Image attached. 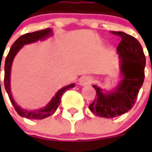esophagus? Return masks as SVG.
Wrapping results in <instances>:
<instances>
[{
	"label": "esophagus",
	"mask_w": 152,
	"mask_h": 152,
	"mask_svg": "<svg viewBox=\"0 0 152 152\" xmlns=\"http://www.w3.org/2000/svg\"><path fill=\"white\" fill-rule=\"evenodd\" d=\"M93 80H94V79H93L91 76H83L82 78L80 80V86H88V85L92 84Z\"/></svg>",
	"instance_id": "34e87169"
}]
</instances>
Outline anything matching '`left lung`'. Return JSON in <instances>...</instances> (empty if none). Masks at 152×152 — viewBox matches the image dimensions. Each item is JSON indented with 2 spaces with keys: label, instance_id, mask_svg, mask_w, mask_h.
<instances>
[{
  "label": "left lung",
  "instance_id": "obj_1",
  "mask_svg": "<svg viewBox=\"0 0 152 152\" xmlns=\"http://www.w3.org/2000/svg\"><path fill=\"white\" fill-rule=\"evenodd\" d=\"M112 33L121 37L117 51L124 79L117 89L110 94H103L99 87L94 85L97 96L89 107L96 115L104 118L116 117L131 110L145 78L146 57L139 41L122 31H112Z\"/></svg>",
  "mask_w": 152,
  "mask_h": 152
}]
</instances>
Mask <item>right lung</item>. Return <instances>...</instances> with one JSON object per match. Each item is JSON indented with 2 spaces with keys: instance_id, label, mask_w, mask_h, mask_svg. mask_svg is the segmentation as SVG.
Segmentation results:
<instances>
[{
  "instance_id": "add662e5",
  "label": "right lung",
  "mask_w": 152,
  "mask_h": 152,
  "mask_svg": "<svg viewBox=\"0 0 152 152\" xmlns=\"http://www.w3.org/2000/svg\"><path fill=\"white\" fill-rule=\"evenodd\" d=\"M51 33V29L50 28H45L40 31H37L34 32H30V33H26V34L23 35L20 37L18 38L15 40V43L13 44V45L10 50L8 55L5 58V78H4V86H5V89L6 92L8 94L10 102L15 107V111L17 112L20 116L22 117L28 118V119H31V120H41L44 118H46L50 116L52 114H53L58 107L59 106L60 102H61V99L62 96L64 93L66 92V90L69 89L73 88L75 85L72 84L69 86L63 87V89L58 91L55 96L53 97V99L50 102V103L43 109H40V110H37V111H27V110H23V109L20 108L12 98L11 92H10V68H11V64L13 62L14 58L16 55V53H18V51L23 46V45L26 44L31 43V42H35L39 40L44 39L45 37H48L49 35ZM0 72H1V65H0ZM0 86H1V80H0Z\"/></svg>"
}]
</instances>
